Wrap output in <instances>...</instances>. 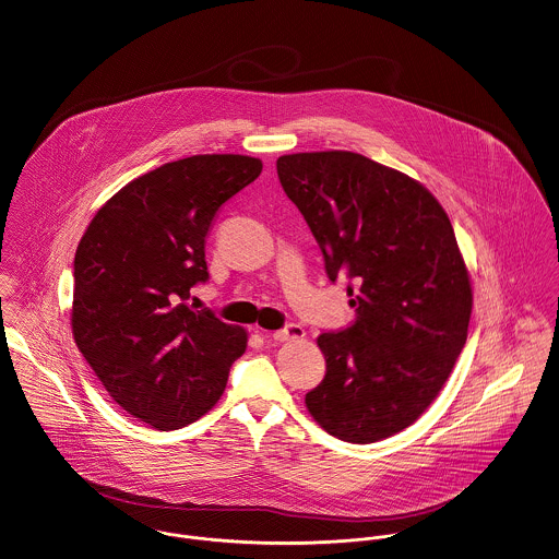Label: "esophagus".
Listing matches in <instances>:
<instances>
[{"instance_id":"esophagus-1","label":"esophagus","mask_w":559,"mask_h":559,"mask_svg":"<svg viewBox=\"0 0 559 559\" xmlns=\"http://www.w3.org/2000/svg\"><path fill=\"white\" fill-rule=\"evenodd\" d=\"M304 336H306V332H304V328L298 325V323H289L283 330L272 334V338L278 341V343H294V341H301Z\"/></svg>"}]
</instances>
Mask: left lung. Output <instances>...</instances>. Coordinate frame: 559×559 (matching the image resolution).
<instances>
[{
    "label": "left lung",
    "instance_id": "1",
    "mask_svg": "<svg viewBox=\"0 0 559 559\" xmlns=\"http://www.w3.org/2000/svg\"><path fill=\"white\" fill-rule=\"evenodd\" d=\"M276 173L357 312L317 338L328 372L306 408L346 442L389 438L426 413L468 338L473 287L453 225L421 182L359 153L283 155Z\"/></svg>",
    "mask_w": 559,
    "mask_h": 559
}]
</instances>
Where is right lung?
<instances>
[{"label":"right lung","instance_id":"add662e5","mask_svg":"<svg viewBox=\"0 0 559 559\" xmlns=\"http://www.w3.org/2000/svg\"><path fill=\"white\" fill-rule=\"evenodd\" d=\"M261 168L247 155L164 164L115 193L79 242L76 346L110 397L155 430L206 415L247 348L242 328L185 300L209 281L204 249L216 211Z\"/></svg>","mask_w":559,"mask_h":559}]
</instances>
